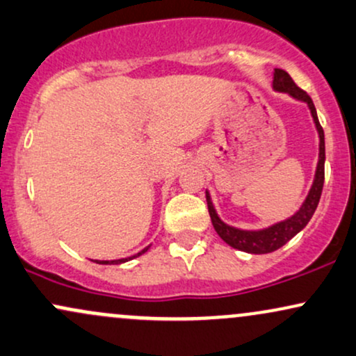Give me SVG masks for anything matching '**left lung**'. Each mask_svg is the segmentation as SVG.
<instances>
[{
    "mask_svg": "<svg viewBox=\"0 0 356 356\" xmlns=\"http://www.w3.org/2000/svg\"><path fill=\"white\" fill-rule=\"evenodd\" d=\"M273 90L280 91V93H288L293 96L298 102H303L308 104L310 113L315 121L316 131H318L320 138V153H318V165H316L315 171V179H313V185L308 191V196L305 198V202L300 210L295 213L290 218L278 221V223L271 225L268 228L263 229H240L235 227H229L225 221L220 220V216L216 215L215 207H213L210 193L207 191V203H208V211H210V218L213 227H215L216 233H218L221 240L225 243H228L233 248L241 250V252L253 253V254H263V253H271L275 250L282 248L283 245L293 238L296 233H300L307 227L308 221L312 220L313 213H315L316 207H318L321 190H323L325 183V135L323 128H321L318 116H316L315 104H313L312 98L307 95V91L300 90L295 85V81L291 79L290 74L283 70H275L273 73Z\"/></svg>",
    "mask_w": 356,
    "mask_h": 356,
    "instance_id": "obj_1",
    "label": "left lung"
}]
</instances>
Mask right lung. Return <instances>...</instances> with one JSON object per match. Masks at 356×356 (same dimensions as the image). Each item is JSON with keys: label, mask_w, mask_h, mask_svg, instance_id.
Here are the masks:
<instances>
[{"label": "right lung", "mask_w": 356, "mask_h": 356, "mask_svg": "<svg viewBox=\"0 0 356 356\" xmlns=\"http://www.w3.org/2000/svg\"><path fill=\"white\" fill-rule=\"evenodd\" d=\"M148 248H149V246H146L145 250H141V252H140V253H136L135 257H129V258H121V260H96V263H99V265H120V263H124V261L131 260V258H136V257H140V254H143L145 252H148Z\"/></svg>", "instance_id": "1"}]
</instances>
